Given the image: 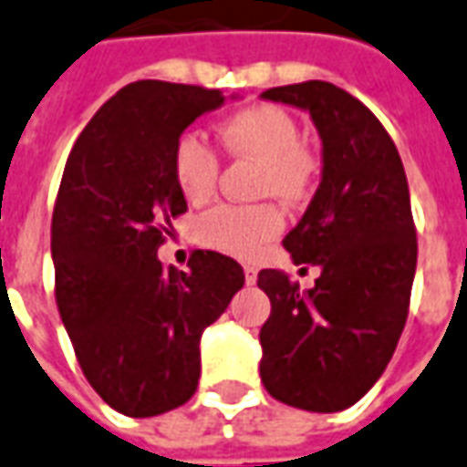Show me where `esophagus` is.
I'll return each instance as SVG.
<instances>
[{
	"label": "esophagus",
	"instance_id": "34e87169",
	"mask_svg": "<svg viewBox=\"0 0 467 467\" xmlns=\"http://www.w3.org/2000/svg\"><path fill=\"white\" fill-rule=\"evenodd\" d=\"M244 282H247V285H254V282H257V269L252 267V265H244Z\"/></svg>",
	"mask_w": 467,
	"mask_h": 467
}]
</instances>
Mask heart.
I'll list each match as a JSON object with an SVG mask.
<instances>
[{"mask_svg":"<svg viewBox=\"0 0 467 467\" xmlns=\"http://www.w3.org/2000/svg\"><path fill=\"white\" fill-rule=\"evenodd\" d=\"M224 148L234 155L262 163L260 192L285 202H302L312 192L319 163L299 140V123L277 103H254L234 110L220 123ZM172 181L188 202H205L215 195L220 158L215 148L198 133H181L172 146ZM285 215L277 205H223L210 207L195 220L200 244L233 257H252L265 243L277 237Z\"/></svg>","mask_w":467,"mask_h":467,"instance_id":"1","label":"heart"}]
</instances>
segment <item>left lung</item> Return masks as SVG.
I'll return each mask as SVG.
<instances>
[{
    "label": "left lung",
    "instance_id": "left-lung-1",
    "mask_svg": "<svg viewBox=\"0 0 467 467\" xmlns=\"http://www.w3.org/2000/svg\"><path fill=\"white\" fill-rule=\"evenodd\" d=\"M269 101L309 110L324 146L312 205L282 244L319 265L312 289L262 269L272 304L260 329V376L272 399L304 410L354 406L391 361L406 327L418 240L406 171L389 130L329 81L269 88Z\"/></svg>",
    "mask_w": 467,
    "mask_h": 467
}]
</instances>
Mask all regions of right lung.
<instances>
[{"label": "right lung", "instance_id": "add662e5", "mask_svg": "<svg viewBox=\"0 0 467 467\" xmlns=\"http://www.w3.org/2000/svg\"><path fill=\"white\" fill-rule=\"evenodd\" d=\"M220 88L171 81L123 86L76 138L51 215L54 296L81 371L110 409L148 418L198 389L200 337L243 267L195 250L190 272L158 260L168 224L188 210L172 181V146Z\"/></svg>", "mask_w": 467, "mask_h": 467}]
</instances>
